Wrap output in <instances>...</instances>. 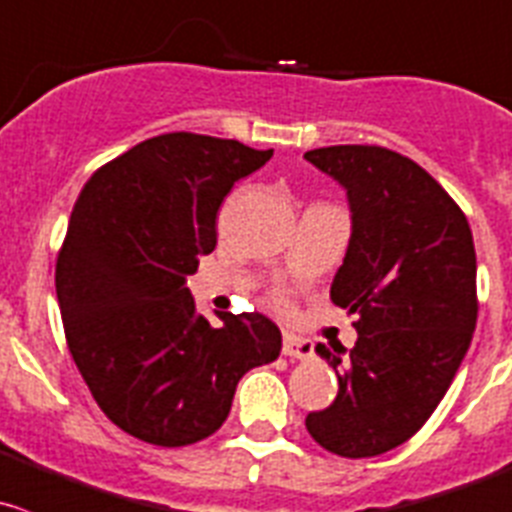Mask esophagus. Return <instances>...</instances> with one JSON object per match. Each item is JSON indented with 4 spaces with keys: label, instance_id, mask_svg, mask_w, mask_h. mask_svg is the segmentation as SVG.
Here are the masks:
<instances>
[{
    "label": "esophagus",
    "instance_id": "obj_1",
    "mask_svg": "<svg viewBox=\"0 0 512 512\" xmlns=\"http://www.w3.org/2000/svg\"><path fill=\"white\" fill-rule=\"evenodd\" d=\"M282 355L290 357V360H310L315 355V345L310 340H302V337L285 335L282 342Z\"/></svg>",
    "mask_w": 512,
    "mask_h": 512
}]
</instances>
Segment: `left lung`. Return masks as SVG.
<instances>
[{"mask_svg": "<svg viewBox=\"0 0 512 512\" xmlns=\"http://www.w3.org/2000/svg\"><path fill=\"white\" fill-rule=\"evenodd\" d=\"M305 160L347 192L352 235L330 297L357 315L352 350L315 347L340 388L305 425L330 453L372 458L423 428L468 352L478 322L473 232L453 197L398 152L335 145Z\"/></svg>", "mask_w": 512, "mask_h": 512, "instance_id": "obj_1", "label": "left lung"}]
</instances>
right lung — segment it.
Segmentation results:
<instances>
[{"label": "right lung", "instance_id": "add662e5", "mask_svg": "<svg viewBox=\"0 0 512 512\" xmlns=\"http://www.w3.org/2000/svg\"><path fill=\"white\" fill-rule=\"evenodd\" d=\"M272 150L172 132L99 167L74 202L57 257L59 310L74 365L102 413L162 448L210 438L240 377L277 360L260 312L195 307L187 277L217 245V210Z\"/></svg>", "mask_w": 512, "mask_h": 512}]
</instances>
